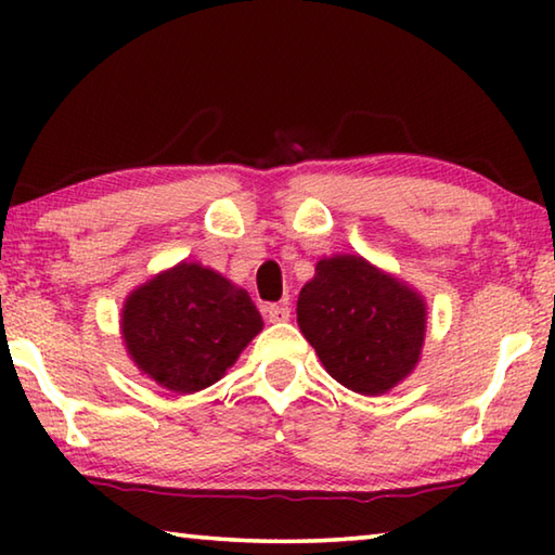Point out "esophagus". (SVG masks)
Instances as JSON below:
<instances>
[{
  "label": "esophagus",
  "instance_id": "1",
  "mask_svg": "<svg viewBox=\"0 0 555 555\" xmlns=\"http://www.w3.org/2000/svg\"><path fill=\"white\" fill-rule=\"evenodd\" d=\"M267 315H269L271 323H284L291 318V308H288V304H269Z\"/></svg>",
  "mask_w": 555,
  "mask_h": 555
}]
</instances>
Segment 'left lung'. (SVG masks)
<instances>
[{
	"label": "left lung",
	"instance_id": "left-lung-1",
	"mask_svg": "<svg viewBox=\"0 0 555 555\" xmlns=\"http://www.w3.org/2000/svg\"><path fill=\"white\" fill-rule=\"evenodd\" d=\"M296 315L327 374L370 397L397 387L424 347V298L362 257L318 261Z\"/></svg>",
	"mask_w": 555,
	"mask_h": 555
}]
</instances>
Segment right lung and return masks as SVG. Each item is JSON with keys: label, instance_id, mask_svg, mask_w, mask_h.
I'll use <instances>...</instances> for the list:
<instances>
[{"label": "right lung", "instance_id": "1", "mask_svg": "<svg viewBox=\"0 0 555 555\" xmlns=\"http://www.w3.org/2000/svg\"><path fill=\"white\" fill-rule=\"evenodd\" d=\"M259 331L261 315L247 291L185 261L137 288L121 311L131 360L178 393L222 379Z\"/></svg>", "mask_w": 555, "mask_h": 555}]
</instances>
